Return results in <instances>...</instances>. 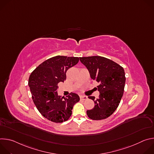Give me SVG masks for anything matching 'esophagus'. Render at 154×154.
<instances>
[{
    "label": "esophagus",
    "mask_w": 154,
    "mask_h": 154,
    "mask_svg": "<svg viewBox=\"0 0 154 154\" xmlns=\"http://www.w3.org/2000/svg\"><path fill=\"white\" fill-rule=\"evenodd\" d=\"M80 99H81V100H86V99H88L87 96H80Z\"/></svg>",
    "instance_id": "obj_1"
}]
</instances>
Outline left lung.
<instances>
[{
    "instance_id": "8db88e82",
    "label": "left lung",
    "mask_w": 154,
    "mask_h": 154,
    "mask_svg": "<svg viewBox=\"0 0 154 154\" xmlns=\"http://www.w3.org/2000/svg\"><path fill=\"white\" fill-rule=\"evenodd\" d=\"M80 61L88 69L91 78L99 83V98L88 96L95 105L87 110V115L93 120L106 119L115 112L122 97L125 83L124 69L115 61L100 56L80 57Z\"/></svg>"
}]
</instances>
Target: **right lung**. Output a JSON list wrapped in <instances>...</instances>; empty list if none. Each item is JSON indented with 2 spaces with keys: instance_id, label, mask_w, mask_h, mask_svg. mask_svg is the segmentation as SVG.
<instances>
[{
  "instance_id": "1",
  "label": "right lung",
  "mask_w": 154,
  "mask_h": 154,
  "mask_svg": "<svg viewBox=\"0 0 154 154\" xmlns=\"http://www.w3.org/2000/svg\"><path fill=\"white\" fill-rule=\"evenodd\" d=\"M79 61L78 57L58 55L42 63L31 73L29 86L33 101L39 113L48 120L61 123L69 119L79 96L71 93L66 97L57 93L58 83L64 82L66 73Z\"/></svg>"
}]
</instances>
